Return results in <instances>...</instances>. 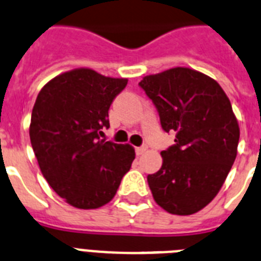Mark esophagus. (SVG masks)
I'll return each mask as SVG.
<instances>
[{
  "instance_id": "1",
  "label": "esophagus",
  "mask_w": 261,
  "mask_h": 261,
  "mask_svg": "<svg viewBox=\"0 0 261 261\" xmlns=\"http://www.w3.org/2000/svg\"><path fill=\"white\" fill-rule=\"evenodd\" d=\"M147 149H148V147L147 146H142V147H138L137 149H135V152H137V155H143L144 152H146Z\"/></svg>"
}]
</instances>
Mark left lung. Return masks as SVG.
Here are the masks:
<instances>
[{"instance_id": "left-lung-1", "label": "left lung", "mask_w": 261, "mask_h": 261, "mask_svg": "<svg viewBox=\"0 0 261 261\" xmlns=\"http://www.w3.org/2000/svg\"><path fill=\"white\" fill-rule=\"evenodd\" d=\"M139 85L163 130L176 133L173 146L162 151V168L147 176L153 199L171 214H194L218 194L237 158L240 130L230 99L214 79L185 67L149 74Z\"/></svg>"}]
</instances>
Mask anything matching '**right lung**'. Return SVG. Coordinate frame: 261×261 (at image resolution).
<instances>
[{"instance_id": "add662e5", "label": "right lung", "mask_w": 261, "mask_h": 261, "mask_svg": "<svg viewBox=\"0 0 261 261\" xmlns=\"http://www.w3.org/2000/svg\"><path fill=\"white\" fill-rule=\"evenodd\" d=\"M127 79L76 68L42 88L33 108L30 140L42 174L65 202L97 209L113 199L135 149L99 139L109 108Z\"/></svg>"}]
</instances>
